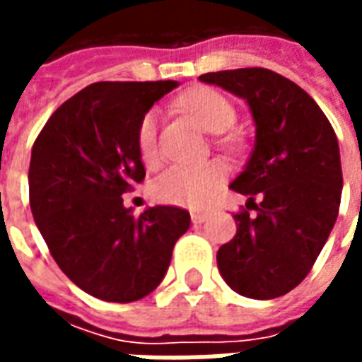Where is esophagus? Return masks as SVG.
<instances>
[{
    "mask_svg": "<svg viewBox=\"0 0 362 362\" xmlns=\"http://www.w3.org/2000/svg\"><path fill=\"white\" fill-rule=\"evenodd\" d=\"M205 219H207V213H204V211L192 213V223H194V225H199V223H204Z\"/></svg>",
    "mask_w": 362,
    "mask_h": 362,
    "instance_id": "34e87169",
    "label": "esophagus"
}]
</instances>
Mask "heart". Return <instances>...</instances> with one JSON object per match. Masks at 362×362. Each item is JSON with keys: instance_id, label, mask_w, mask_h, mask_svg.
Returning a JSON list of instances; mask_svg holds the SVG:
<instances>
[{"instance_id": "b5f03b06", "label": "heart", "mask_w": 362, "mask_h": 362, "mask_svg": "<svg viewBox=\"0 0 362 362\" xmlns=\"http://www.w3.org/2000/svg\"><path fill=\"white\" fill-rule=\"evenodd\" d=\"M178 104L182 110L194 116L197 124L211 134L227 132L236 119L235 106L221 93L207 89V87L189 90L182 96ZM223 145L233 149L236 141L233 137H225ZM137 149H139V155L145 165H158L160 149H158L157 114L155 112H147L139 122ZM225 176H227V170L217 160L180 163V165L166 168L163 174H158L151 189H153V196L163 204L182 205V207H204L215 196V192L221 188V184L225 182Z\"/></svg>"}]
</instances>
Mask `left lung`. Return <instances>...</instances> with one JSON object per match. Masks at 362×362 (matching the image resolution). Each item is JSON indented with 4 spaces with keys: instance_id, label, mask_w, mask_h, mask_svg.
<instances>
[{
    "instance_id": "1",
    "label": "left lung",
    "mask_w": 362,
    "mask_h": 362,
    "mask_svg": "<svg viewBox=\"0 0 362 362\" xmlns=\"http://www.w3.org/2000/svg\"><path fill=\"white\" fill-rule=\"evenodd\" d=\"M199 81L244 98L256 124L254 151L230 184L248 202L235 213V238L217 252L221 275L248 298L287 295L308 275L339 213L334 127L306 90L272 69H228Z\"/></svg>"
}]
</instances>
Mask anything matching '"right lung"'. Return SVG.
Here are the masks:
<instances>
[{"mask_svg": "<svg viewBox=\"0 0 362 362\" xmlns=\"http://www.w3.org/2000/svg\"><path fill=\"white\" fill-rule=\"evenodd\" d=\"M176 81H100L54 112L28 168L30 211L52 258L85 293L134 303L158 287L189 213L173 205L135 217L122 196L145 178L139 122Z\"/></svg>", "mask_w": 362, "mask_h": 362, "instance_id": "add662e5", "label": "right lung"}]
</instances>
